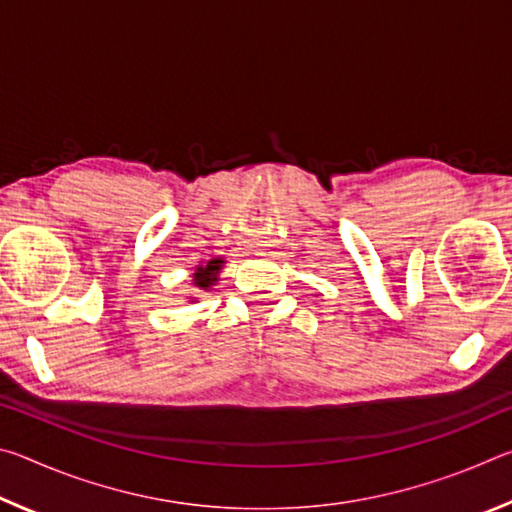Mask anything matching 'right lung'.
I'll use <instances>...</instances> for the list:
<instances>
[{"mask_svg": "<svg viewBox=\"0 0 512 512\" xmlns=\"http://www.w3.org/2000/svg\"><path fill=\"white\" fill-rule=\"evenodd\" d=\"M225 264L223 257H212L207 262H201L196 266V271L192 273V284L201 291H210L216 282H219V273ZM196 298H192L194 302Z\"/></svg>", "mask_w": 512, "mask_h": 512, "instance_id": "obj_1", "label": "right lung"}]
</instances>
